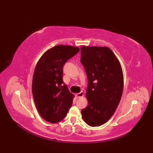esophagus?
Returning <instances> with one entry per match:
<instances>
[{
  "label": "esophagus",
  "instance_id": "obj_1",
  "mask_svg": "<svg viewBox=\"0 0 153 153\" xmlns=\"http://www.w3.org/2000/svg\"><path fill=\"white\" fill-rule=\"evenodd\" d=\"M84 92L83 91H81L80 92H79V93H76L75 94V96L76 98H82V97H84Z\"/></svg>",
  "mask_w": 153,
  "mask_h": 153
}]
</instances>
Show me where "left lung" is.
Instances as JSON below:
<instances>
[{
  "mask_svg": "<svg viewBox=\"0 0 153 153\" xmlns=\"http://www.w3.org/2000/svg\"><path fill=\"white\" fill-rule=\"evenodd\" d=\"M81 62L88 78L87 107L82 117L90 126H101L112 116L121 101L124 87L119 61L107 47L81 46Z\"/></svg>",
  "mask_w": 153,
  "mask_h": 153,
  "instance_id": "obj_1",
  "label": "left lung"
}]
</instances>
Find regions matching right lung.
Here are the masks:
<instances>
[{"label": "right lung", "instance_id": "obj_1", "mask_svg": "<svg viewBox=\"0 0 153 153\" xmlns=\"http://www.w3.org/2000/svg\"><path fill=\"white\" fill-rule=\"evenodd\" d=\"M80 51L79 48L59 45L41 57L34 69L32 90L35 105L46 121L57 123L65 117L74 94L63 84V66Z\"/></svg>", "mask_w": 153, "mask_h": 153}]
</instances>
